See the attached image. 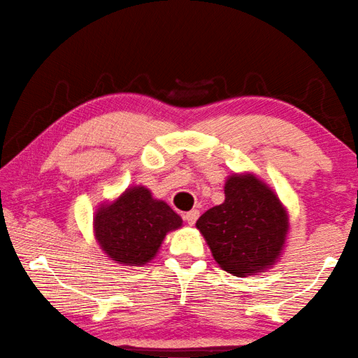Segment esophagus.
Here are the masks:
<instances>
[{
	"instance_id": "esophagus-1",
	"label": "esophagus",
	"mask_w": 358,
	"mask_h": 358,
	"mask_svg": "<svg viewBox=\"0 0 358 358\" xmlns=\"http://www.w3.org/2000/svg\"><path fill=\"white\" fill-rule=\"evenodd\" d=\"M198 217H200V210H196V209H193V210H190V213H187L184 215V219L187 220V224H189L190 227H193V225L196 224Z\"/></svg>"
}]
</instances>
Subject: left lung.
Returning <instances> with one entry per match:
<instances>
[{
	"label": "left lung",
	"instance_id": "obj_1",
	"mask_svg": "<svg viewBox=\"0 0 358 358\" xmlns=\"http://www.w3.org/2000/svg\"><path fill=\"white\" fill-rule=\"evenodd\" d=\"M225 201L206 210L196 228L217 265L233 276H252L282 255L290 224L278 193L254 173L225 180Z\"/></svg>",
	"mask_w": 358,
	"mask_h": 358
}]
</instances>
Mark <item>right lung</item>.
<instances>
[{"mask_svg": "<svg viewBox=\"0 0 358 358\" xmlns=\"http://www.w3.org/2000/svg\"><path fill=\"white\" fill-rule=\"evenodd\" d=\"M182 219L144 185L128 187L93 214V233L99 248L114 263L144 266L160 250L169 231Z\"/></svg>", "mask_w": 358, "mask_h": 358, "instance_id": "obj_1", "label": "right lung"}]
</instances>
